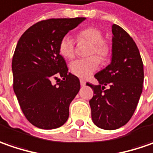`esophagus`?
Returning <instances> with one entry per match:
<instances>
[{
	"instance_id": "esophagus-1",
	"label": "esophagus",
	"mask_w": 153,
	"mask_h": 153,
	"mask_svg": "<svg viewBox=\"0 0 153 153\" xmlns=\"http://www.w3.org/2000/svg\"><path fill=\"white\" fill-rule=\"evenodd\" d=\"M79 81H80V85H81V86H85V81L84 79H80Z\"/></svg>"
}]
</instances>
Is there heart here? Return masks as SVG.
Returning a JSON list of instances; mask_svg holds the SVG:
<instances>
[{"label": "heart", "mask_w": 153, "mask_h": 153, "mask_svg": "<svg viewBox=\"0 0 153 153\" xmlns=\"http://www.w3.org/2000/svg\"><path fill=\"white\" fill-rule=\"evenodd\" d=\"M102 32L97 28L89 27L83 29L77 34V40L79 42H87L90 44L86 58L78 59L70 64V71L77 77L87 78L96 71L100 64V59L106 62L111 53V45L108 40L102 38ZM59 53L67 59L71 60L75 56L74 41L70 36H64L59 43ZM96 55V56H91Z\"/></svg>", "instance_id": "obj_1"}]
</instances>
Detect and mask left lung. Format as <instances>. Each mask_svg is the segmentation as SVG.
I'll use <instances>...</instances> for the list:
<instances>
[{
	"mask_svg": "<svg viewBox=\"0 0 153 153\" xmlns=\"http://www.w3.org/2000/svg\"><path fill=\"white\" fill-rule=\"evenodd\" d=\"M112 62L95 74L99 85L86 83L94 91L89 102L93 123L108 130L119 129L129 122L144 81L143 62L132 37L117 24L112 26Z\"/></svg>",
	"mask_w": 153,
	"mask_h": 153,
	"instance_id": "left-lung-1",
	"label": "left lung"
}]
</instances>
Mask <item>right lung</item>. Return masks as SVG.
Listing matches in <instances>:
<instances>
[{
  "mask_svg": "<svg viewBox=\"0 0 153 153\" xmlns=\"http://www.w3.org/2000/svg\"><path fill=\"white\" fill-rule=\"evenodd\" d=\"M85 19L42 20L29 27L17 44L12 62L14 92L24 116L35 127L56 129L68 119L69 105L80 83L68 73L59 43ZM53 79L57 84L52 85Z\"/></svg>",
  "mask_w": 153,
  "mask_h": 153,
  "instance_id": "right-lung-1",
  "label": "right lung"
}]
</instances>
